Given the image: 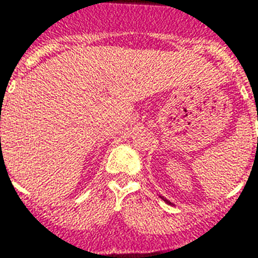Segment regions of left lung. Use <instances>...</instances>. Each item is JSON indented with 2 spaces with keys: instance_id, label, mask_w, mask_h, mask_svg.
Instances as JSON below:
<instances>
[{
  "instance_id": "1",
  "label": "left lung",
  "mask_w": 258,
  "mask_h": 258,
  "mask_svg": "<svg viewBox=\"0 0 258 258\" xmlns=\"http://www.w3.org/2000/svg\"><path fill=\"white\" fill-rule=\"evenodd\" d=\"M163 201H165V202H167V204H170V205H171V202H170V201H167V200H166V198H163Z\"/></svg>"
}]
</instances>
